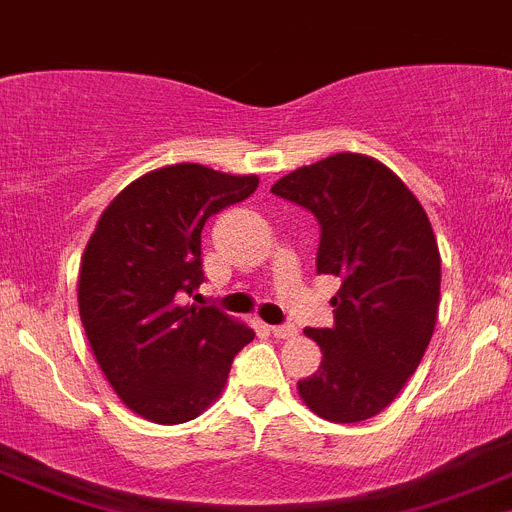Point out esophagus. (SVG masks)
Listing matches in <instances>:
<instances>
[{
  "instance_id": "34e87169",
  "label": "esophagus",
  "mask_w": 512,
  "mask_h": 512,
  "mask_svg": "<svg viewBox=\"0 0 512 512\" xmlns=\"http://www.w3.org/2000/svg\"><path fill=\"white\" fill-rule=\"evenodd\" d=\"M270 331H273V336H278V339H290V336H296V326L290 324H278V326H270Z\"/></svg>"
}]
</instances>
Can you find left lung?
<instances>
[{
  "label": "left lung",
  "mask_w": 512,
  "mask_h": 512,
  "mask_svg": "<svg viewBox=\"0 0 512 512\" xmlns=\"http://www.w3.org/2000/svg\"><path fill=\"white\" fill-rule=\"evenodd\" d=\"M270 191L319 219L316 270L339 278L334 326L306 329L321 365L298 382L316 416H377L421 365L441 296V255L426 211L388 165L336 153L293 170Z\"/></svg>",
  "instance_id": "obj_1"
}]
</instances>
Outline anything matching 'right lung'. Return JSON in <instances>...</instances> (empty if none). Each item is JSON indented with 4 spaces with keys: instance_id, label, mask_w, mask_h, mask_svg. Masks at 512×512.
<instances>
[{
    "instance_id": "add662e5",
    "label": "right lung",
    "mask_w": 512,
    "mask_h": 512,
    "mask_svg": "<svg viewBox=\"0 0 512 512\" xmlns=\"http://www.w3.org/2000/svg\"><path fill=\"white\" fill-rule=\"evenodd\" d=\"M257 176L199 163L150 170L99 216L81 257L78 313L101 372L127 408L186 423L224 390L232 359L255 339L209 306H181L204 283L206 219L255 193Z\"/></svg>"
}]
</instances>
